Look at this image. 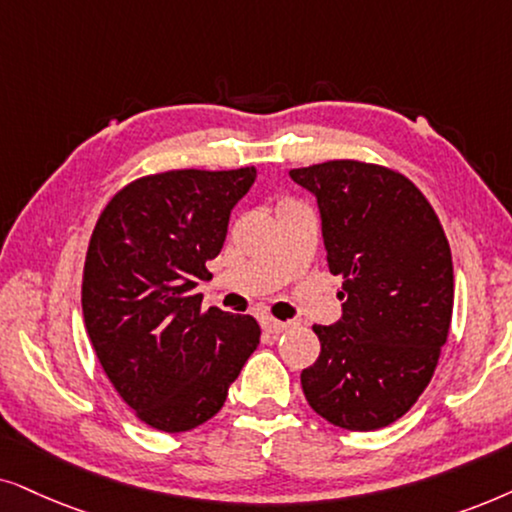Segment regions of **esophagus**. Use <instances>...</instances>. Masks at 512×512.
I'll return each instance as SVG.
<instances>
[{
  "label": "esophagus",
  "instance_id": "34e87169",
  "mask_svg": "<svg viewBox=\"0 0 512 512\" xmlns=\"http://www.w3.org/2000/svg\"><path fill=\"white\" fill-rule=\"evenodd\" d=\"M262 327H264V332H269V335H281V332L288 330L290 325L283 323V320H276V318L264 316V318H262Z\"/></svg>",
  "mask_w": 512,
  "mask_h": 512
}]
</instances>
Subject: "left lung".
Returning a JSON list of instances; mask_svg holds the SVG:
<instances>
[{"mask_svg": "<svg viewBox=\"0 0 512 512\" xmlns=\"http://www.w3.org/2000/svg\"><path fill=\"white\" fill-rule=\"evenodd\" d=\"M316 196L327 267L342 276V318L313 325L320 356L306 403L346 431L400 419L431 381L454 306L452 252L426 196L393 170L327 161L290 170Z\"/></svg>", "mask_w": 512, "mask_h": 512, "instance_id": "left-lung-1", "label": "left lung"}]
</instances>
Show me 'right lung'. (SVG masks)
I'll list each match as a JSON object with an SVG mask.
<instances>
[{
    "label": "right lung",
    "instance_id": "add662e5",
    "mask_svg": "<svg viewBox=\"0 0 512 512\" xmlns=\"http://www.w3.org/2000/svg\"><path fill=\"white\" fill-rule=\"evenodd\" d=\"M255 177L252 166L140 177L93 229L81 283L86 332L124 403L159 431L215 417L260 344L255 318L201 311L194 292Z\"/></svg>",
    "mask_w": 512,
    "mask_h": 512
}]
</instances>
